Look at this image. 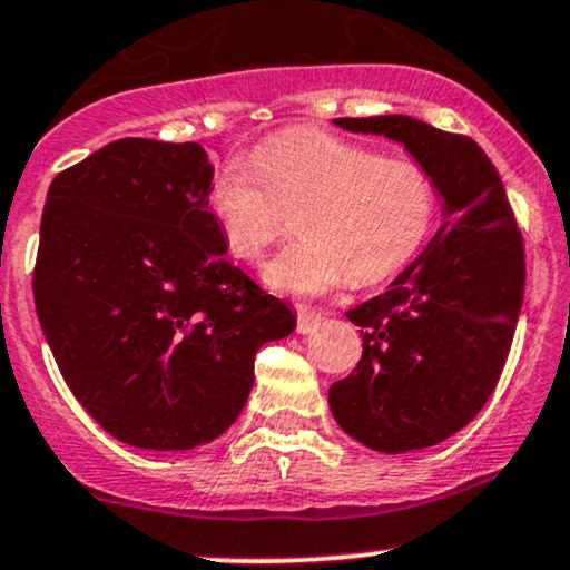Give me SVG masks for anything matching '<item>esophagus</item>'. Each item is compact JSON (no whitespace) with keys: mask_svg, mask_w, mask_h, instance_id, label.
Here are the masks:
<instances>
[{"mask_svg":"<svg viewBox=\"0 0 570 570\" xmlns=\"http://www.w3.org/2000/svg\"><path fill=\"white\" fill-rule=\"evenodd\" d=\"M320 312H309V309H298V334H312V331L320 325Z\"/></svg>","mask_w":570,"mask_h":570,"instance_id":"obj_1","label":"esophagus"}]
</instances>
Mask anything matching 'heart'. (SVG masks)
<instances>
[{
	"label": "heart",
	"mask_w": 570,
	"mask_h": 570,
	"mask_svg": "<svg viewBox=\"0 0 570 570\" xmlns=\"http://www.w3.org/2000/svg\"><path fill=\"white\" fill-rule=\"evenodd\" d=\"M226 250L258 261L298 215L302 239L266 266L274 291L320 296L344 279L374 285L406 268L436 226L439 188L423 164L325 134L293 131L232 158L209 188Z\"/></svg>",
	"instance_id": "heart-1"
}]
</instances>
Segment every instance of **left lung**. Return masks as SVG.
I'll return each instance as SVG.
<instances>
[{
    "label": "left lung",
    "mask_w": 570,
    "mask_h": 570,
    "mask_svg": "<svg viewBox=\"0 0 570 570\" xmlns=\"http://www.w3.org/2000/svg\"><path fill=\"white\" fill-rule=\"evenodd\" d=\"M404 145L433 175L444 223L385 293L355 306L363 355L328 404L338 428L385 455L450 439L488 404L525 291V253L495 166L474 139L409 115L336 118Z\"/></svg>",
    "instance_id": "1"
}]
</instances>
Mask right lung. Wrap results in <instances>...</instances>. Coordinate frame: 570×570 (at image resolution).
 Instances as JSON below:
<instances>
[{
  "instance_id": "add662e5",
  "label": "right lung",
  "mask_w": 570,
  "mask_h": 570,
  "mask_svg": "<svg viewBox=\"0 0 570 570\" xmlns=\"http://www.w3.org/2000/svg\"><path fill=\"white\" fill-rule=\"evenodd\" d=\"M196 142L118 139L50 183L35 306L59 371L110 436L194 450L226 433L261 344L296 317L226 258Z\"/></svg>"
}]
</instances>
